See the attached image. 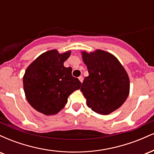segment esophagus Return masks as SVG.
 <instances>
[{
    "label": "esophagus",
    "mask_w": 154,
    "mask_h": 154,
    "mask_svg": "<svg viewBox=\"0 0 154 154\" xmlns=\"http://www.w3.org/2000/svg\"><path fill=\"white\" fill-rule=\"evenodd\" d=\"M79 81H80L81 82H82V81H83V77H82V76H80V77H79Z\"/></svg>",
    "instance_id": "1"
}]
</instances>
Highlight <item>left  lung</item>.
<instances>
[{
    "instance_id": "obj_1",
    "label": "left lung",
    "mask_w": 154,
    "mask_h": 154,
    "mask_svg": "<svg viewBox=\"0 0 154 154\" xmlns=\"http://www.w3.org/2000/svg\"><path fill=\"white\" fill-rule=\"evenodd\" d=\"M88 77L84 79L80 91L89 108L106 115L119 109L128 98L130 79L115 56L104 51L82 52Z\"/></svg>"
}]
</instances>
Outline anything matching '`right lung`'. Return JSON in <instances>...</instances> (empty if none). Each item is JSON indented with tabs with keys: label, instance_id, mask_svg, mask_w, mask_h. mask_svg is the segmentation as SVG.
<instances>
[{
	"label": "right lung",
	"instance_id": "add662e5",
	"mask_svg": "<svg viewBox=\"0 0 154 154\" xmlns=\"http://www.w3.org/2000/svg\"><path fill=\"white\" fill-rule=\"evenodd\" d=\"M70 54L48 51L26 69L23 77L24 93L29 104L39 112L57 114L65 106L68 97L80 88V81L72 75V69L63 66Z\"/></svg>",
	"mask_w": 154,
	"mask_h": 154
}]
</instances>
